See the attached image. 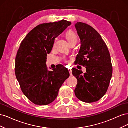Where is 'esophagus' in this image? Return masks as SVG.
<instances>
[{"label": "esophagus", "mask_w": 128, "mask_h": 128, "mask_svg": "<svg viewBox=\"0 0 128 128\" xmlns=\"http://www.w3.org/2000/svg\"><path fill=\"white\" fill-rule=\"evenodd\" d=\"M68 71L69 72V73H70V74H72V71L70 69H68Z\"/></svg>", "instance_id": "34e87169"}]
</instances>
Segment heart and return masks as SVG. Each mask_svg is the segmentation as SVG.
<instances>
[{
	"label": "heart",
	"instance_id": "b5f03b06",
	"mask_svg": "<svg viewBox=\"0 0 128 128\" xmlns=\"http://www.w3.org/2000/svg\"><path fill=\"white\" fill-rule=\"evenodd\" d=\"M66 38L69 43L72 42H76L77 40V37L76 34L72 32V31H69L66 34ZM66 62H67V61L65 60Z\"/></svg>",
	"mask_w": 128,
	"mask_h": 128
}]
</instances>
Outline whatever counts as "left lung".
I'll use <instances>...</instances> for the list:
<instances>
[{"instance_id": "8db88e82", "label": "left lung", "mask_w": 128, "mask_h": 128, "mask_svg": "<svg viewBox=\"0 0 128 128\" xmlns=\"http://www.w3.org/2000/svg\"><path fill=\"white\" fill-rule=\"evenodd\" d=\"M75 26L80 40L76 64L86 68L85 73L72 69V75L77 80L75 94L82 102H97L105 94L112 78L110 54L101 36L94 28L80 22Z\"/></svg>"}]
</instances>
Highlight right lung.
Returning <instances> with one entry per match:
<instances>
[{
	"label": "right lung",
	"mask_w": 128,
	"mask_h": 128,
	"mask_svg": "<svg viewBox=\"0 0 128 128\" xmlns=\"http://www.w3.org/2000/svg\"><path fill=\"white\" fill-rule=\"evenodd\" d=\"M71 24L63 20L40 24L20 44L15 58V75L23 93L35 104L47 105L54 101L70 75L67 68L61 64L48 70L46 62L56 38Z\"/></svg>",
	"instance_id": "add662e5"
}]
</instances>
